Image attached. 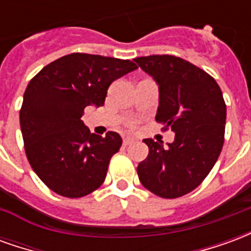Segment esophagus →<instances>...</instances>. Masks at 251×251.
I'll return each mask as SVG.
<instances>
[{
    "label": "esophagus",
    "mask_w": 251,
    "mask_h": 251,
    "mask_svg": "<svg viewBox=\"0 0 251 251\" xmlns=\"http://www.w3.org/2000/svg\"><path fill=\"white\" fill-rule=\"evenodd\" d=\"M131 142H134V140H133L131 137H126V138H124V145H130Z\"/></svg>",
    "instance_id": "34e87169"
}]
</instances>
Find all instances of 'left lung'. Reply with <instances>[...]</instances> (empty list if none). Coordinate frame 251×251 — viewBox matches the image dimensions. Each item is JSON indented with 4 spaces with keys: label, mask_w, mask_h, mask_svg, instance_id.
Listing matches in <instances>:
<instances>
[{
    "label": "left lung",
    "mask_w": 251,
    "mask_h": 251,
    "mask_svg": "<svg viewBox=\"0 0 251 251\" xmlns=\"http://www.w3.org/2000/svg\"><path fill=\"white\" fill-rule=\"evenodd\" d=\"M158 84L156 121L175 131V141L147 138L148 157L138 164L141 184L160 198L175 199L194 191L207 177L225 142L226 103L215 79L172 55L136 57Z\"/></svg>",
    "instance_id": "obj_1"
}]
</instances>
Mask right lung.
<instances>
[{
    "mask_svg": "<svg viewBox=\"0 0 251 251\" xmlns=\"http://www.w3.org/2000/svg\"><path fill=\"white\" fill-rule=\"evenodd\" d=\"M136 68L130 60L77 52L32 77L20 126L30 167L53 192L74 199L102 185L122 138L115 131L94 134L80 118L84 107L103 106L110 84Z\"/></svg>",
    "mask_w": 251,
    "mask_h": 251,
    "instance_id": "add662e5",
    "label": "right lung"
}]
</instances>
